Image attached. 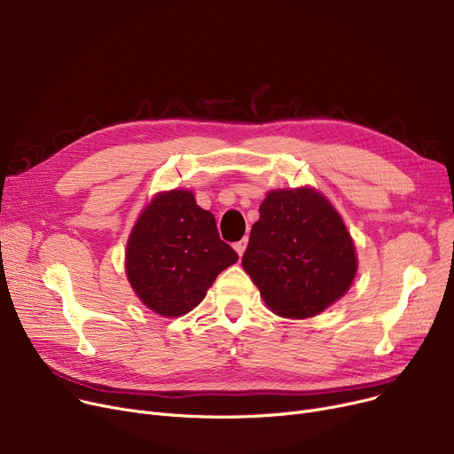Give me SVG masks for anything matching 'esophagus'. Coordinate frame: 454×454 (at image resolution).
<instances>
[{
  "label": "esophagus",
  "mask_w": 454,
  "mask_h": 454,
  "mask_svg": "<svg viewBox=\"0 0 454 454\" xmlns=\"http://www.w3.org/2000/svg\"><path fill=\"white\" fill-rule=\"evenodd\" d=\"M247 245H248V239H247V237H245V239L237 241V243L233 245V248H235V252H237V254L243 255V254H245V248H247Z\"/></svg>",
  "instance_id": "1"
}]
</instances>
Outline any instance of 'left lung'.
I'll list each match as a JSON object with an SVG mask.
<instances>
[{
  "label": "left lung",
  "instance_id": "left-lung-1",
  "mask_svg": "<svg viewBox=\"0 0 454 454\" xmlns=\"http://www.w3.org/2000/svg\"><path fill=\"white\" fill-rule=\"evenodd\" d=\"M243 269L285 318H311L346 294L356 272L351 237L315 189L270 191L259 206Z\"/></svg>",
  "mask_w": 454,
  "mask_h": 454
}]
</instances>
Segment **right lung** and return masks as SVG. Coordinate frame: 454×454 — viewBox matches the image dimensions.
Here are the masks:
<instances>
[{
	"instance_id": "add662e5",
	"label": "right lung",
	"mask_w": 454,
	"mask_h": 454,
	"mask_svg": "<svg viewBox=\"0 0 454 454\" xmlns=\"http://www.w3.org/2000/svg\"><path fill=\"white\" fill-rule=\"evenodd\" d=\"M239 259L215 217L189 191L160 193L137 219L127 245V276L134 293L161 317L195 309L224 269Z\"/></svg>"
}]
</instances>
